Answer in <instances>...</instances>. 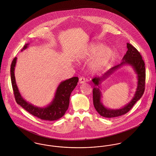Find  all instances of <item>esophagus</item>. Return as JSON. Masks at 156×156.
Segmentation results:
<instances>
[{"mask_svg": "<svg viewBox=\"0 0 156 156\" xmlns=\"http://www.w3.org/2000/svg\"><path fill=\"white\" fill-rule=\"evenodd\" d=\"M85 82H86V80H85V78H84V77H80V78L79 83H80V84H83V83H84Z\"/></svg>", "mask_w": 156, "mask_h": 156, "instance_id": "esophagus-1", "label": "esophagus"}]
</instances>
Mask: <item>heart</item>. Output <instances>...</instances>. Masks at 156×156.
Listing matches in <instances>:
<instances>
[{"label": "heart", "mask_w": 156, "mask_h": 156, "mask_svg": "<svg viewBox=\"0 0 156 156\" xmlns=\"http://www.w3.org/2000/svg\"><path fill=\"white\" fill-rule=\"evenodd\" d=\"M112 55V50L108 47H105L103 44L92 42L89 44L78 56L80 60L90 59L93 56L90 63V69L94 72L103 69L110 61Z\"/></svg>", "instance_id": "heart-1"}]
</instances>
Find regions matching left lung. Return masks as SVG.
<instances>
[{"label":"left lung","mask_w":156,"mask_h":156,"mask_svg":"<svg viewBox=\"0 0 156 156\" xmlns=\"http://www.w3.org/2000/svg\"><path fill=\"white\" fill-rule=\"evenodd\" d=\"M127 51L122 58L121 63L108 70L101 77H95L92 79L94 83L93 90V104L98 112L104 117L113 118L121 116L129 112L135 103L142 96L145 90V66L142 56L138 51L130 44L127 43ZM130 66L137 75V87L134 96L127 105L120 109H110L105 107L101 102L102 97L100 91L101 82L111 75L115 71L123 66Z\"/></svg>","instance_id":"1"}]
</instances>
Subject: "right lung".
I'll use <instances>...</instances> for the list:
<instances>
[{"label": "right lung", "instance_id": "add662e5", "mask_svg": "<svg viewBox=\"0 0 156 156\" xmlns=\"http://www.w3.org/2000/svg\"><path fill=\"white\" fill-rule=\"evenodd\" d=\"M29 45V43L25 44L21 51L27 48ZM17 59V57L14 58L11 66V83L17 103L30 114L41 120L54 121L62 117L68 109L70 96L77 85L78 78L75 76L62 81L57 87L54 98L50 104L44 107L36 106L27 102L19 91L14 74Z\"/></svg>", "mask_w": 156, "mask_h": 156}]
</instances>
